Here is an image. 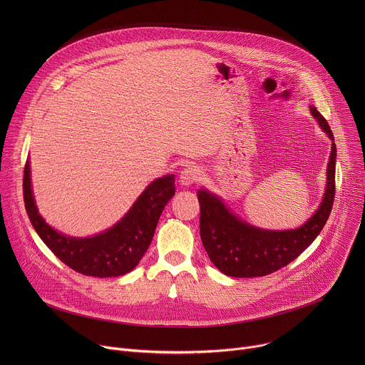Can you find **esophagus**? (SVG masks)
Masks as SVG:
<instances>
[{
	"mask_svg": "<svg viewBox=\"0 0 365 365\" xmlns=\"http://www.w3.org/2000/svg\"><path fill=\"white\" fill-rule=\"evenodd\" d=\"M200 176H202V172H200V169L199 168H196V166H187V168H185L182 172H180V185L182 186H186V187H189V186H192L193 183H196L199 179H200Z\"/></svg>",
	"mask_w": 365,
	"mask_h": 365,
	"instance_id": "obj_1",
	"label": "esophagus"
}]
</instances>
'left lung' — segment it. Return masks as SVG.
Returning a JSON list of instances; mask_svg holds the SVG:
<instances>
[{
  "label": "left lung",
  "instance_id": "1",
  "mask_svg": "<svg viewBox=\"0 0 365 365\" xmlns=\"http://www.w3.org/2000/svg\"><path fill=\"white\" fill-rule=\"evenodd\" d=\"M310 113L332 140V147L324 199L317 212L303 225L283 231L257 228L232 214L220 196L206 189L197 190L200 240L214 266L224 274L259 277L274 273L300 255L325 227L335 197L336 147L328 121L315 107H310Z\"/></svg>",
  "mask_w": 365,
  "mask_h": 365
}]
</instances>
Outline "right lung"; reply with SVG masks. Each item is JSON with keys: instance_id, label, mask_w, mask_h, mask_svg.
<instances>
[{"instance_id": "1", "label": "right lung", "mask_w": 365, "mask_h": 365, "mask_svg": "<svg viewBox=\"0 0 365 365\" xmlns=\"http://www.w3.org/2000/svg\"><path fill=\"white\" fill-rule=\"evenodd\" d=\"M175 189V175L155 179L115 225L96 235L78 238L58 232L38 214L31 189L29 160L23 178L26 211L38 237L66 266L93 277H118L134 270L147 251Z\"/></svg>"}]
</instances>
